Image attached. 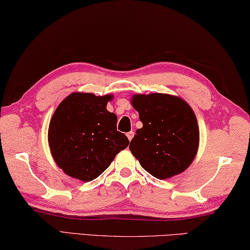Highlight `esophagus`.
I'll list each match as a JSON object with an SVG mask.
<instances>
[{"label":"esophagus","instance_id":"34e87169","mask_svg":"<svg viewBox=\"0 0 250 250\" xmlns=\"http://www.w3.org/2000/svg\"><path fill=\"white\" fill-rule=\"evenodd\" d=\"M134 135H135V132H134V131H129V132H127V138H128V140H129V141H131V139L134 138Z\"/></svg>","mask_w":250,"mask_h":250}]
</instances>
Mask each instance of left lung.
Returning <instances> with one entry per match:
<instances>
[{
	"instance_id": "obj_1",
	"label": "left lung",
	"mask_w": 250,
	"mask_h": 250,
	"mask_svg": "<svg viewBox=\"0 0 250 250\" xmlns=\"http://www.w3.org/2000/svg\"><path fill=\"white\" fill-rule=\"evenodd\" d=\"M131 104L144 126L137 129L129 150L141 167L157 179L186 170L194 160L200 141L191 106L166 94L135 95Z\"/></svg>"
}]
</instances>
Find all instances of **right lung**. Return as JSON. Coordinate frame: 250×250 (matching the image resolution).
Masks as SVG:
<instances>
[{"mask_svg": "<svg viewBox=\"0 0 250 250\" xmlns=\"http://www.w3.org/2000/svg\"><path fill=\"white\" fill-rule=\"evenodd\" d=\"M111 99V95L73 93L56 109L48 142L56 164L68 176L94 180L128 146V138L116 129L118 118L106 110Z\"/></svg>", "mask_w": 250, "mask_h": 250, "instance_id": "add662e5", "label": "right lung"}]
</instances>
